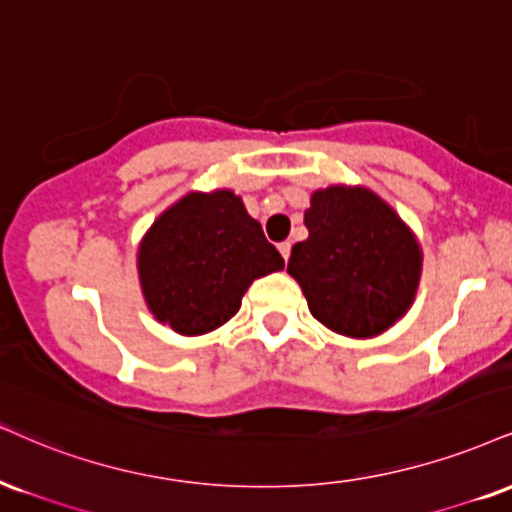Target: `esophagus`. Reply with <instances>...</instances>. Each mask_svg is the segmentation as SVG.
<instances>
[{
	"label": "esophagus",
	"instance_id": "esophagus-1",
	"mask_svg": "<svg viewBox=\"0 0 512 512\" xmlns=\"http://www.w3.org/2000/svg\"><path fill=\"white\" fill-rule=\"evenodd\" d=\"M279 252H281L283 260L288 262V257H291V243H288V240H283V243H279Z\"/></svg>",
	"mask_w": 512,
	"mask_h": 512
}]
</instances>
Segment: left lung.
<instances>
[{"mask_svg": "<svg viewBox=\"0 0 512 512\" xmlns=\"http://www.w3.org/2000/svg\"><path fill=\"white\" fill-rule=\"evenodd\" d=\"M310 236L295 243L288 274L312 317L348 338H374L415 303L420 240L384 197L365 186L319 188L305 209Z\"/></svg>", "mask_w": 512, "mask_h": 512, "instance_id": "left-lung-1", "label": "left lung"}]
</instances>
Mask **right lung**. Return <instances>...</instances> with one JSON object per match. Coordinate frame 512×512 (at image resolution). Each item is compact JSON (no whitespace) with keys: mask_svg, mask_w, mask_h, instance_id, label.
I'll return each mask as SVG.
<instances>
[{"mask_svg":"<svg viewBox=\"0 0 512 512\" xmlns=\"http://www.w3.org/2000/svg\"><path fill=\"white\" fill-rule=\"evenodd\" d=\"M281 269L279 250L229 188L190 190L159 214L138 245L147 310L181 336L219 329L240 310L252 281Z\"/></svg>","mask_w":512,"mask_h":512,"instance_id":"add662e5","label":"right lung"}]
</instances>
